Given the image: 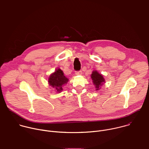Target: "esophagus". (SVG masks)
<instances>
[{"label":"esophagus","mask_w":149,"mask_h":149,"mask_svg":"<svg viewBox=\"0 0 149 149\" xmlns=\"http://www.w3.org/2000/svg\"><path fill=\"white\" fill-rule=\"evenodd\" d=\"M82 71H76L75 72V74L77 75H82Z\"/></svg>","instance_id":"1"}]
</instances>
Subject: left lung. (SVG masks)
<instances>
[{"label": "left lung", "mask_w": 149, "mask_h": 149, "mask_svg": "<svg viewBox=\"0 0 149 149\" xmlns=\"http://www.w3.org/2000/svg\"><path fill=\"white\" fill-rule=\"evenodd\" d=\"M91 79L95 87L96 90H98L100 87L105 82L104 78L101 74H100L97 71H94L91 74Z\"/></svg>", "instance_id": "8db88e82"}]
</instances>
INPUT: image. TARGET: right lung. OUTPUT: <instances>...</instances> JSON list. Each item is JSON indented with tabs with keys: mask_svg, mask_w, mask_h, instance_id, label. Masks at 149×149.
<instances>
[{
	"mask_svg": "<svg viewBox=\"0 0 149 149\" xmlns=\"http://www.w3.org/2000/svg\"><path fill=\"white\" fill-rule=\"evenodd\" d=\"M68 81V79L64 76L62 71L60 69L56 70L55 72L49 77L48 80L50 86L55 88L59 93L62 90V86L63 84H67Z\"/></svg>",
	"mask_w": 149,
	"mask_h": 149,
	"instance_id": "1",
	"label": "right lung"
}]
</instances>
